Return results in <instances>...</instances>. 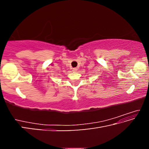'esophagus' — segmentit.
I'll return each instance as SVG.
<instances>
[{"mask_svg": "<svg viewBox=\"0 0 149 149\" xmlns=\"http://www.w3.org/2000/svg\"><path fill=\"white\" fill-rule=\"evenodd\" d=\"M73 72H77V68H73Z\"/></svg>", "mask_w": 149, "mask_h": 149, "instance_id": "obj_1", "label": "esophagus"}]
</instances>
